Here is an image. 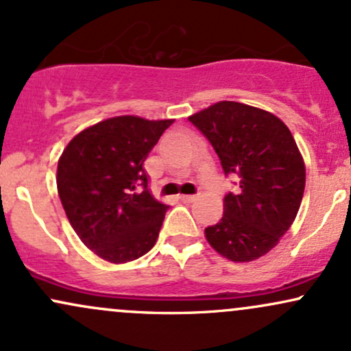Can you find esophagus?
Segmentation results:
<instances>
[{
    "mask_svg": "<svg viewBox=\"0 0 351 351\" xmlns=\"http://www.w3.org/2000/svg\"><path fill=\"white\" fill-rule=\"evenodd\" d=\"M180 201H183V203H193V201L196 199L195 195H180L178 196Z\"/></svg>",
    "mask_w": 351,
    "mask_h": 351,
    "instance_id": "1",
    "label": "esophagus"
}]
</instances>
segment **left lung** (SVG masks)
<instances>
[{
    "label": "left lung",
    "instance_id": "left-lung-1",
    "mask_svg": "<svg viewBox=\"0 0 351 351\" xmlns=\"http://www.w3.org/2000/svg\"><path fill=\"white\" fill-rule=\"evenodd\" d=\"M239 188L224 196L219 223L204 229L211 247L234 263L267 254L299 213L305 167L287 125L239 102H217L189 117Z\"/></svg>",
    "mask_w": 351,
    "mask_h": 351
}]
</instances>
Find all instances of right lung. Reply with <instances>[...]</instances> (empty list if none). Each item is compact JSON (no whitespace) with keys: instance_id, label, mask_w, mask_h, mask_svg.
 Returning <instances> with one entry per match:
<instances>
[{"instance_id":"obj_1","label":"right lung","mask_w":351,"mask_h":351,"mask_svg":"<svg viewBox=\"0 0 351 351\" xmlns=\"http://www.w3.org/2000/svg\"><path fill=\"white\" fill-rule=\"evenodd\" d=\"M173 120L123 115L86 128L58 163V193L84 244L114 264L155 245L167 204L153 198L143 163Z\"/></svg>"}]
</instances>
